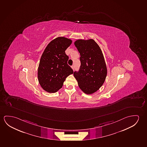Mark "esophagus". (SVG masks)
I'll return each instance as SVG.
<instances>
[{
	"instance_id": "34e87169",
	"label": "esophagus",
	"mask_w": 147,
	"mask_h": 147,
	"mask_svg": "<svg viewBox=\"0 0 147 147\" xmlns=\"http://www.w3.org/2000/svg\"><path fill=\"white\" fill-rule=\"evenodd\" d=\"M72 67V68L73 70H74V69H75L74 65H72V67Z\"/></svg>"
}]
</instances>
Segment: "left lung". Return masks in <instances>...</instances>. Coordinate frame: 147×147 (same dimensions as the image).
Listing matches in <instances>:
<instances>
[{
    "mask_svg": "<svg viewBox=\"0 0 147 147\" xmlns=\"http://www.w3.org/2000/svg\"><path fill=\"white\" fill-rule=\"evenodd\" d=\"M74 45L80 53L81 65L74 76L84 93L92 94L98 90L105 82L107 68L104 57L97 43L93 39L78 40Z\"/></svg>",
    "mask_w": 147,
    "mask_h": 147,
    "instance_id": "8db88e82",
    "label": "left lung"
}]
</instances>
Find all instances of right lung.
I'll return each instance as SVG.
<instances>
[{
  "label": "right lung",
  "mask_w": 147,
  "mask_h": 147,
  "mask_svg": "<svg viewBox=\"0 0 147 147\" xmlns=\"http://www.w3.org/2000/svg\"><path fill=\"white\" fill-rule=\"evenodd\" d=\"M72 41L65 37H58L51 41L41 56L38 70L39 84L48 93H55L61 88L69 75L73 73L67 62V49Z\"/></svg>",
  "instance_id": "add662e5"
}]
</instances>
